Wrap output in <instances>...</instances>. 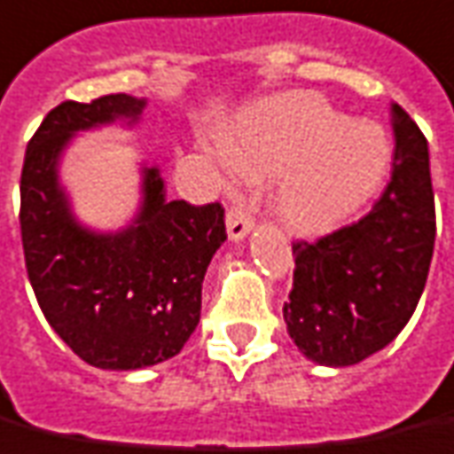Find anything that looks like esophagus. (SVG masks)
Here are the masks:
<instances>
[{
  "instance_id": "esophagus-1",
  "label": "esophagus",
  "mask_w": 454,
  "mask_h": 454,
  "mask_svg": "<svg viewBox=\"0 0 454 454\" xmlns=\"http://www.w3.org/2000/svg\"><path fill=\"white\" fill-rule=\"evenodd\" d=\"M226 226H228V236L231 240H240L245 238L254 226V218L250 216V211L245 209L243 204H236V207H231L226 214Z\"/></svg>"
}]
</instances>
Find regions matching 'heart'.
<instances>
[{
    "label": "heart",
    "mask_w": 454,
    "mask_h": 454,
    "mask_svg": "<svg viewBox=\"0 0 454 454\" xmlns=\"http://www.w3.org/2000/svg\"><path fill=\"white\" fill-rule=\"evenodd\" d=\"M223 149L243 176L281 177L278 214L301 233H327L354 218L380 190L392 160L378 124L348 122L312 93L257 107Z\"/></svg>",
    "instance_id": "1"
}]
</instances>
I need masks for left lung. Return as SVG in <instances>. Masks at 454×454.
Segmentation results:
<instances>
[{"label": "left lung", "mask_w": 454, "mask_h": 454, "mask_svg": "<svg viewBox=\"0 0 454 454\" xmlns=\"http://www.w3.org/2000/svg\"><path fill=\"white\" fill-rule=\"evenodd\" d=\"M389 115L395 159L380 200L354 223L294 243L284 320L315 364L354 365L385 348L424 294L435 245L428 144L399 103Z\"/></svg>", "instance_id": "8db88e82"}]
</instances>
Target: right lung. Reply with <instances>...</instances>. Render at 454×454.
<instances>
[{
    "mask_svg": "<svg viewBox=\"0 0 454 454\" xmlns=\"http://www.w3.org/2000/svg\"><path fill=\"white\" fill-rule=\"evenodd\" d=\"M144 100L110 93L65 100L40 122L21 170L26 271L50 327L86 364L134 371L168 361L201 315V281L226 240L223 207L166 201L156 168L144 176V204L132 226L98 236L74 221L57 160L74 132L117 117L137 120Z\"/></svg>",
    "mask_w": 454,
    "mask_h": 454,
    "instance_id": "1",
    "label": "right lung"
}]
</instances>
